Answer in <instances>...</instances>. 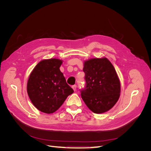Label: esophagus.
Listing matches in <instances>:
<instances>
[{
  "mask_svg": "<svg viewBox=\"0 0 151 151\" xmlns=\"http://www.w3.org/2000/svg\"><path fill=\"white\" fill-rule=\"evenodd\" d=\"M72 88L73 90H74V91H76V89H77V86H76V85L72 86Z\"/></svg>",
  "mask_w": 151,
  "mask_h": 151,
  "instance_id": "esophagus-1",
  "label": "esophagus"
}]
</instances>
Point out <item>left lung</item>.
Here are the masks:
<instances>
[{
	"instance_id": "8db88e82",
	"label": "left lung",
	"mask_w": 151,
	"mask_h": 151,
	"mask_svg": "<svg viewBox=\"0 0 151 151\" xmlns=\"http://www.w3.org/2000/svg\"><path fill=\"white\" fill-rule=\"evenodd\" d=\"M86 88L81 97L91 111L103 113L111 109L120 96L119 77L106 57L93 58L84 62Z\"/></svg>"
}]
</instances>
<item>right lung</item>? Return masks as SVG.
Segmentation results:
<instances>
[{"label": "right lung", "instance_id": "add662e5", "mask_svg": "<svg viewBox=\"0 0 151 151\" xmlns=\"http://www.w3.org/2000/svg\"><path fill=\"white\" fill-rule=\"evenodd\" d=\"M63 61L58 58L44 59L35 66L27 83V93L38 110L50 114L56 111L74 93L67 83L60 67Z\"/></svg>", "mask_w": 151, "mask_h": 151}]
</instances>
